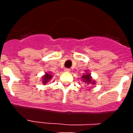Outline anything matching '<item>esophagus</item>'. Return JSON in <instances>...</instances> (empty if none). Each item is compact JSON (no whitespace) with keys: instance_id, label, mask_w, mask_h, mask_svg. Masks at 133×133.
Instances as JSON below:
<instances>
[{"instance_id":"obj_1","label":"esophagus","mask_w":133,"mask_h":133,"mask_svg":"<svg viewBox=\"0 0 133 133\" xmlns=\"http://www.w3.org/2000/svg\"><path fill=\"white\" fill-rule=\"evenodd\" d=\"M64 71H66V72H70V69H67V68H66V69H64Z\"/></svg>"}]
</instances>
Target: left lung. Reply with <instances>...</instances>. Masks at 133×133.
I'll return each mask as SVG.
<instances>
[{"label":"left lung","mask_w":133,"mask_h":133,"mask_svg":"<svg viewBox=\"0 0 133 133\" xmlns=\"http://www.w3.org/2000/svg\"><path fill=\"white\" fill-rule=\"evenodd\" d=\"M82 81L84 82V83H87V84H94L95 83V81H92V78H91V76H90V74L89 72H87V73L84 74L82 76Z\"/></svg>","instance_id":"1"}]
</instances>
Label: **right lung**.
<instances>
[{
    "mask_svg": "<svg viewBox=\"0 0 133 133\" xmlns=\"http://www.w3.org/2000/svg\"><path fill=\"white\" fill-rule=\"evenodd\" d=\"M52 77V75H51L50 72H46L45 75H44L42 78V81H43V83L44 84H46L48 82H49V81L51 80Z\"/></svg>",
    "mask_w": 133,
    "mask_h": 133,
    "instance_id": "obj_1",
    "label": "right lung"
}]
</instances>
